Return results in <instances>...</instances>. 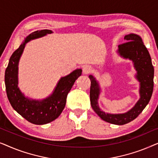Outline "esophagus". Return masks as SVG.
<instances>
[{
  "label": "esophagus",
  "mask_w": 158,
  "mask_h": 158,
  "mask_svg": "<svg viewBox=\"0 0 158 158\" xmlns=\"http://www.w3.org/2000/svg\"><path fill=\"white\" fill-rule=\"evenodd\" d=\"M92 72V68L90 66H85L83 68V73L84 75H88Z\"/></svg>",
  "instance_id": "1"
}]
</instances>
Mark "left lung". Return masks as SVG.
Here are the masks:
<instances>
[{"label":"left lung","mask_w":158,"mask_h":158,"mask_svg":"<svg viewBox=\"0 0 158 158\" xmlns=\"http://www.w3.org/2000/svg\"><path fill=\"white\" fill-rule=\"evenodd\" d=\"M126 43L118 45L116 52L121 57L132 61L134 68L137 71L136 79L139 83V98L135 106L128 111L123 114L106 113L98 106V98L101 88L96 77L90 75V104L94 111L105 122L116 125H123L131 122L137 117L148 104L154 86V68L149 52L140 36L136 34H129L124 36Z\"/></svg>","instance_id":"left-lung-1"}]
</instances>
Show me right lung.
I'll list each match as a JSON object with an SVG mask.
<instances>
[{
  "instance_id": "obj_1",
  "label": "right lung",
  "mask_w": 158,
  "mask_h": 158,
  "mask_svg": "<svg viewBox=\"0 0 158 158\" xmlns=\"http://www.w3.org/2000/svg\"><path fill=\"white\" fill-rule=\"evenodd\" d=\"M51 30L36 31L27 36L18 49L12 54L5 72V84L8 101L17 113L28 122L36 125L46 124L56 119L63 111L67 96L75 81L82 74L81 69H76L62 77L53 92L42 100L26 96L19 88V62L26 44L30 41L52 34Z\"/></svg>"
}]
</instances>
